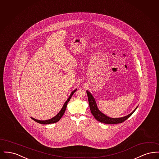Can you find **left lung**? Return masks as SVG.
<instances>
[{"instance_id":"left-lung-1","label":"left lung","mask_w":159,"mask_h":159,"mask_svg":"<svg viewBox=\"0 0 159 159\" xmlns=\"http://www.w3.org/2000/svg\"><path fill=\"white\" fill-rule=\"evenodd\" d=\"M88 97V101H89V104L91 110V113L92 115L94 116V117L98 120L101 123H106V124H117L120 123L124 121H125L126 119H128L129 117L135 112L138 108V106L136 107L135 110L128 115L122 117H119V118H112L110 117H108L106 116L105 114L102 113L99 110L97 104V102L95 101V99L93 95L91 94L89 91H86Z\"/></svg>"}]
</instances>
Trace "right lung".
I'll return each instance as SVG.
<instances>
[{
	"label": "right lung",
	"mask_w": 159,
	"mask_h": 159,
	"mask_svg": "<svg viewBox=\"0 0 159 159\" xmlns=\"http://www.w3.org/2000/svg\"><path fill=\"white\" fill-rule=\"evenodd\" d=\"M76 91H77V89H75L74 91H73L71 92V93H70V96H69L68 99H67V101L64 102V105L62 106V108L61 109L60 112L57 114L55 117H52V119H49V120H40L36 119H34V118H33V117H31V118L33 120L38 122V123H40V124H43V125L52 124V123H56V122L59 121V120H60L61 118L62 117V116L64 115V114L65 113V111H66V108H67V104H68L69 101L70 100V99L71 98L72 95H73V93H74Z\"/></svg>",
	"instance_id": "add662e5"
}]
</instances>
